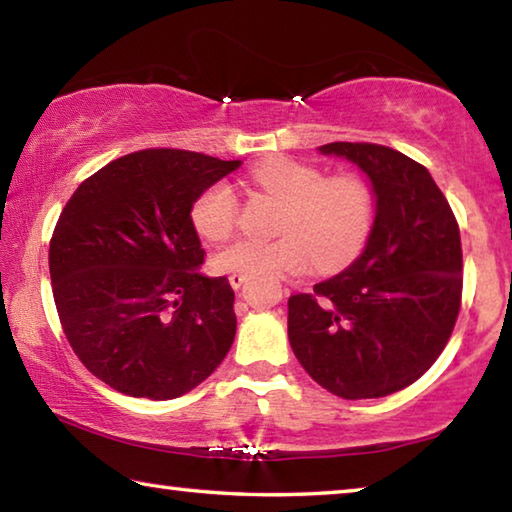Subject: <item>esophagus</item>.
<instances>
[{
	"label": "esophagus",
	"mask_w": 512,
	"mask_h": 512,
	"mask_svg": "<svg viewBox=\"0 0 512 512\" xmlns=\"http://www.w3.org/2000/svg\"><path fill=\"white\" fill-rule=\"evenodd\" d=\"M228 280H230V287H232V289H241V287H244V282L248 280V277L241 275V273H232V275L228 277Z\"/></svg>",
	"instance_id": "34e87169"
}]
</instances>
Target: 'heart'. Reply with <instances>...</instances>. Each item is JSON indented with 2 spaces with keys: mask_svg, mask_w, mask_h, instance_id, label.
Masks as SVG:
<instances>
[{
  "mask_svg": "<svg viewBox=\"0 0 512 512\" xmlns=\"http://www.w3.org/2000/svg\"><path fill=\"white\" fill-rule=\"evenodd\" d=\"M250 180L287 207L280 221L284 237H235L212 257L219 271L280 277L307 271L314 259L318 268L334 271L357 257L372 223V198L361 178H327L314 164L275 155L253 167ZM237 214V192L223 180L203 189L189 212L194 230L212 241L235 228Z\"/></svg>",
  "mask_w": 512,
  "mask_h": 512,
  "instance_id": "1",
  "label": "heart"
}]
</instances>
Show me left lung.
<instances>
[{
  "instance_id": "left-lung-1",
  "label": "left lung",
  "mask_w": 512,
  "mask_h": 512,
  "mask_svg": "<svg viewBox=\"0 0 512 512\" xmlns=\"http://www.w3.org/2000/svg\"><path fill=\"white\" fill-rule=\"evenodd\" d=\"M318 151L363 171L375 221L345 271L289 298V343L325 391L372 400L420 379L452 336L463 291L461 232L431 173L409 155L352 142Z\"/></svg>"
}]
</instances>
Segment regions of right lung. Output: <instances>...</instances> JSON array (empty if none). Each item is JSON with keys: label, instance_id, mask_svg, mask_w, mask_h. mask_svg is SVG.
<instances>
[{"label": "right lung", "instance_id": "1", "mask_svg": "<svg viewBox=\"0 0 512 512\" xmlns=\"http://www.w3.org/2000/svg\"><path fill=\"white\" fill-rule=\"evenodd\" d=\"M241 167L146 149L83 180L49 244L56 309L76 357L115 391L173 400L228 354L237 332L228 277L198 273L196 196Z\"/></svg>", "mask_w": 512, "mask_h": 512}]
</instances>
